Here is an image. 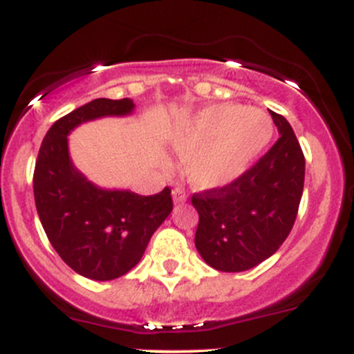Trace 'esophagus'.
<instances>
[{"label":"esophagus","instance_id":"esophagus-1","mask_svg":"<svg viewBox=\"0 0 354 354\" xmlns=\"http://www.w3.org/2000/svg\"><path fill=\"white\" fill-rule=\"evenodd\" d=\"M173 201H174V205H178V203H185L186 201V191L183 188H174L173 189Z\"/></svg>","mask_w":354,"mask_h":354}]
</instances>
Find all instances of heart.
<instances>
[{
	"label": "heart",
	"mask_w": 354,
	"mask_h": 354,
	"mask_svg": "<svg viewBox=\"0 0 354 354\" xmlns=\"http://www.w3.org/2000/svg\"><path fill=\"white\" fill-rule=\"evenodd\" d=\"M271 116L234 103L209 104L180 123L169 146L186 161L189 181L200 189H219L241 180L270 146ZM169 169L168 160L161 161Z\"/></svg>",
	"instance_id": "b5f03b06"
}]
</instances>
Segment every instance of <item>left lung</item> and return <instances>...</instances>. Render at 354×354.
<instances>
[{"instance_id":"obj_1","label":"left lung","mask_w":354,"mask_h":354,"mask_svg":"<svg viewBox=\"0 0 354 354\" xmlns=\"http://www.w3.org/2000/svg\"><path fill=\"white\" fill-rule=\"evenodd\" d=\"M279 140L241 180L193 194L200 214L194 245L206 265L225 273L251 270L273 256L295 225L304 156L286 118L270 111Z\"/></svg>"}]
</instances>
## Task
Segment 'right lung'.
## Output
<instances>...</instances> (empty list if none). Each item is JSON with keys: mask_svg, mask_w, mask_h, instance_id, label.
I'll return each mask as SVG.
<instances>
[{"mask_svg": "<svg viewBox=\"0 0 354 354\" xmlns=\"http://www.w3.org/2000/svg\"><path fill=\"white\" fill-rule=\"evenodd\" d=\"M133 100H93L51 126L39 148L33 189L44 233L73 271L109 281L140 263L153 233L173 209L171 189L141 196L96 186L73 165L68 136L80 124L129 116Z\"/></svg>", "mask_w": 354, "mask_h": 354, "instance_id": "obj_1", "label": "right lung"}]
</instances>
